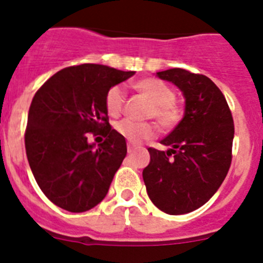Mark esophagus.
I'll return each mask as SVG.
<instances>
[{
    "mask_svg": "<svg viewBox=\"0 0 263 263\" xmlns=\"http://www.w3.org/2000/svg\"><path fill=\"white\" fill-rule=\"evenodd\" d=\"M134 148H136V146H134L133 143H127V153H133Z\"/></svg>",
    "mask_w": 263,
    "mask_h": 263,
    "instance_id": "34e87169",
    "label": "esophagus"
}]
</instances>
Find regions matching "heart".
<instances>
[{
	"label": "heart",
	"mask_w": 263,
	"mask_h": 263,
	"mask_svg": "<svg viewBox=\"0 0 263 263\" xmlns=\"http://www.w3.org/2000/svg\"><path fill=\"white\" fill-rule=\"evenodd\" d=\"M134 89L150 101L147 117H154L160 127L171 130L180 122L183 109L175 101V90L164 81L155 78H145L136 81ZM125 104V93L120 85H115L108 90L105 96V106L109 116L117 117L121 115ZM116 132L127 141L138 143L143 139L155 136V126L152 122H134L122 120L116 124Z\"/></svg>",
	"instance_id": "heart-1"
}]
</instances>
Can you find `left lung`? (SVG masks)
<instances>
[{
  "instance_id": "1",
  "label": "left lung",
  "mask_w": 263,
  "mask_h": 263,
  "mask_svg": "<svg viewBox=\"0 0 263 263\" xmlns=\"http://www.w3.org/2000/svg\"><path fill=\"white\" fill-rule=\"evenodd\" d=\"M183 92L184 116L160 141L167 152L148 147L143 182L150 200L168 215L200 208L224 182L232 162L234 125L217 85L204 75L182 68L157 72Z\"/></svg>"
}]
</instances>
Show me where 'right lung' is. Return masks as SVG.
<instances>
[{
    "mask_svg": "<svg viewBox=\"0 0 263 263\" xmlns=\"http://www.w3.org/2000/svg\"><path fill=\"white\" fill-rule=\"evenodd\" d=\"M101 64H80L51 76L36 90L27 117L25 147L32 175L55 205L85 212L103 201L126 157V141L109 125L105 96L132 78ZM103 134L96 147L87 134Z\"/></svg>",
    "mask_w": 263,
    "mask_h": 263,
    "instance_id": "right-lung-1",
    "label": "right lung"
}]
</instances>
